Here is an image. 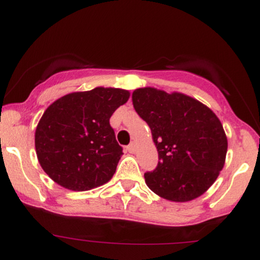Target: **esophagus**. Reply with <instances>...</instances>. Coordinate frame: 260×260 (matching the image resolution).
<instances>
[{"label": "esophagus", "instance_id": "1", "mask_svg": "<svg viewBox=\"0 0 260 260\" xmlns=\"http://www.w3.org/2000/svg\"><path fill=\"white\" fill-rule=\"evenodd\" d=\"M127 151L128 153L133 154L134 151H136V144H134V143H131V144L127 147Z\"/></svg>", "mask_w": 260, "mask_h": 260}]
</instances>
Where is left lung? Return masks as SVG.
<instances>
[{
  "label": "left lung",
  "instance_id": "1",
  "mask_svg": "<svg viewBox=\"0 0 260 260\" xmlns=\"http://www.w3.org/2000/svg\"><path fill=\"white\" fill-rule=\"evenodd\" d=\"M133 106L150 127L159 164L144 174L161 198L189 202L216 181L225 165L228 137L217 116L194 98L145 86L132 94Z\"/></svg>",
  "mask_w": 260,
  "mask_h": 260
}]
</instances>
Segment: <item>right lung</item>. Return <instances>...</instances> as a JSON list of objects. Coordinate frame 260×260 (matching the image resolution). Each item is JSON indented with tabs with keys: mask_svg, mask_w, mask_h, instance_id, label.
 Here are the masks:
<instances>
[{
	"mask_svg": "<svg viewBox=\"0 0 260 260\" xmlns=\"http://www.w3.org/2000/svg\"><path fill=\"white\" fill-rule=\"evenodd\" d=\"M129 95L98 86L64 95L45 110L35 131V150L52 181L83 192L111 180L123 153L110 117Z\"/></svg>",
	"mask_w": 260,
	"mask_h": 260,
	"instance_id": "1",
	"label": "right lung"
}]
</instances>
